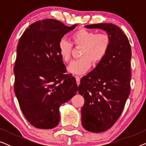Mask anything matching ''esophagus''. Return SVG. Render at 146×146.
Returning <instances> with one entry per match:
<instances>
[{
    "label": "esophagus",
    "mask_w": 146,
    "mask_h": 146,
    "mask_svg": "<svg viewBox=\"0 0 146 146\" xmlns=\"http://www.w3.org/2000/svg\"><path fill=\"white\" fill-rule=\"evenodd\" d=\"M75 78H76V80L77 84H78V86H79V84H80V77L79 76L76 75L75 76Z\"/></svg>",
    "instance_id": "1"
}]
</instances>
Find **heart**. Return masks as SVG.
<instances>
[{"mask_svg": "<svg viewBox=\"0 0 146 146\" xmlns=\"http://www.w3.org/2000/svg\"><path fill=\"white\" fill-rule=\"evenodd\" d=\"M69 42L62 40L58 44V52L61 59L66 63L71 59L73 46L81 47L80 58L72 62L68 70L74 74L85 73L90 68L92 62L98 64L104 58L111 45V38L106 33H96L86 29H79L70 35Z\"/></svg>", "mask_w": 146, "mask_h": 146, "instance_id": "heart-1", "label": "heart"}]
</instances>
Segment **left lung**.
<instances>
[{
  "instance_id": "8db88e82",
  "label": "left lung",
  "mask_w": 146,
  "mask_h": 146,
  "mask_svg": "<svg viewBox=\"0 0 146 146\" xmlns=\"http://www.w3.org/2000/svg\"><path fill=\"white\" fill-rule=\"evenodd\" d=\"M85 27L104 30L111 38L104 58L81 79L78 86V93L84 98L82 126L99 133L110 128L118 119L130 93L131 50L128 38L117 25L100 23Z\"/></svg>"
}]
</instances>
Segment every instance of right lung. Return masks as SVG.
Returning a JSON list of instances; mask_svg holds the SVG:
<instances>
[{
	"instance_id": "add662e5",
	"label": "right lung",
	"mask_w": 146,
	"mask_h": 146,
	"mask_svg": "<svg viewBox=\"0 0 146 146\" xmlns=\"http://www.w3.org/2000/svg\"><path fill=\"white\" fill-rule=\"evenodd\" d=\"M76 25L67 27L52 19L36 21L18 43L14 90L23 115L37 128L56 126L59 107L77 92L75 78L65 74L58 52L62 38Z\"/></svg>"
}]
</instances>
